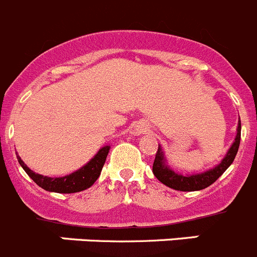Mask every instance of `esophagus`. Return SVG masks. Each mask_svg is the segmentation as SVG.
I'll return each instance as SVG.
<instances>
[{"mask_svg": "<svg viewBox=\"0 0 257 257\" xmlns=\"http://www.w3.org/2000/svg\"><path fill=\"white\" fill-rule=\"evenodd\" d=\"M145 133H148V127L145 126V124H138V126H136V134H138V135Z\"/></svg>", "mask_w": 257, "mask_h": 257, "instance_id": "esophagus-1", "label": "esophagus"}]
</instances>
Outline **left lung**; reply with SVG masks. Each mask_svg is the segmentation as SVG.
Masks as SVG:
<instances>
[{"mask_svg": "<svg viewBox=\"0 0 257 257\" xmlns=\"http://www.w3.org/2000/svg\"><path fill=\"white\" fill-rule=\"evenodd\" d=\"M239 141H241V119H238L234 141L228 149L227 154L223 158L222 162L211 169L201 172V173H195V175H182V173L173 171L167 164L164 152L159 145L157 154H155L154 164H153V173L163 185L168 186L173 190H177V191H199V190L206 188L211 183L215 182L227 171L228 167L233 163L234 158H236L239 148Z\"/></svg>", "mask_w": 257, "mask_h": 257, "instance_id": "obj_1", "label": "left lung"}]
</instances>
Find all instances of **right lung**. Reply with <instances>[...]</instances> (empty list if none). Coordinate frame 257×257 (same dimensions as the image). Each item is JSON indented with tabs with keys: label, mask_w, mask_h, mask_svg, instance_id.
Returning <instances> with one entry per match:
<instances>
[{
	"label": "right lung",
	"mask_w": 257,
	"mask_h": 257,
	"mask_svg": "<svg viewBox=\"0 0 257 257\" xmlns=\"http://www.w3.org/2000/svg\"><path fill=\"white\" fill-rule=\"evenodd\" d=\"M109 145H105V147L100 148L98 150V153L91 158L85 166H82L80 169L72 172L71 175L53 178L48 177V176L38 175V173L33 172L24 162L21 161V158L19 155H16V157H18V161L20 163V166L23 167V169L27 172L28 176L39 187L44 188L46 191L49 192L74 194V192L84 191V190L89 188L90 186H93V183L98 180V177L100 176V172H102L103 166L105 163V159H107L108 153H109Z\"/></svg>",
	"instance_id": "obj_1"
}]
</instances>
